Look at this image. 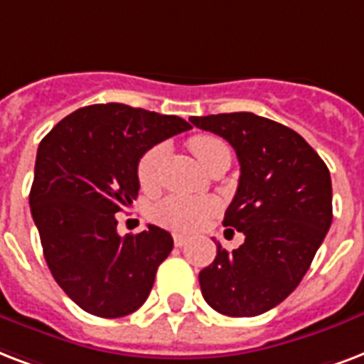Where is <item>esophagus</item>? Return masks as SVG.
I'll return each instance as SVG.
<instances>
[{"label":"esophagus","mask_w":364,"mask_h":364,"mask_svg":"<svg viewBox=\"0 0 364 364\" xmlns=\"http://www.w3.org/2000/svg\"><path fill=\"white\" fill-rule=\"evenodd\" d=\"M173 241H174V247H184V245L190 241V237H186V235H182V233H173Z\"/></svg>","instance_id":"esophagus-1"}]
</instances>
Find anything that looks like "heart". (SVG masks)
<instances>
[{
    "instance_id": "1",
    "label": "heart",
    "mask_w": 364,
    "mask_h": 364,
    "mask_svg": "<svg viewBox=\"0 0 364 364\" xmlns=\"http://www.w3.org/2000/svg\"><path fill=\"white\" fill-rule=\"evenodd\" d=\"M190 150L196 154L203 167L207 168L214 159L224 154H230L228 144L213 134H197L190 138ZM165 148L154 146L140 157L136 167L138 182L142 190L154 191L159 186V171H161ZM218 210V203L210 197H190L182 193H171L157 203L151 210V218L163 228L174 232H193Z\"/></svg>"
}]
</instances>
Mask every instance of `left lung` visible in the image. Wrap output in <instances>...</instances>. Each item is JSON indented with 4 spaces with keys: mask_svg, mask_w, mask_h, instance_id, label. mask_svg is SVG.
Instances as JSON below:
<instances>
[{
    "mask_svg": "<svg viewBox=\"0 0 364 364\" xmlns=\"http://www.w3.org/2000/svg\"><path fill=\"white\" fill-rule=\"evenodd\" d=\"M232 144L241 165L224 226L245 243L201 269L205 302L228 317H255L281 304L311 266L332 222L331 173L296 131L250 112L190 117Z\"/></svg>",
    "mask_w": 364,
    "mask_h": 364,
    "instance_id": "8db88e82",
    "label": "left lung"
}]
</instances>
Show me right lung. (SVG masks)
Returning <instances> with one entry per match:
<instances>
[{
	"mask_svg": "<svg viewBox=\"0 0 364 364\" xmlns=\"http://www.w3.org/2000/svg\"><path fill=\"white\" fill-rule=\"evenodd\" d=\"M190 129L176 115L92 104L64 117L39 144L32 218L53 277L87 314L115 319L150 296L173 237L151 224L121 237L115 214L136 199L140 157Z\"/></svg>",
	"mask_w": 364,
	"mask_h": 364,
	"instance_id": "add662e5",
	"label": "right lung"
}]
</instances>
